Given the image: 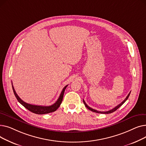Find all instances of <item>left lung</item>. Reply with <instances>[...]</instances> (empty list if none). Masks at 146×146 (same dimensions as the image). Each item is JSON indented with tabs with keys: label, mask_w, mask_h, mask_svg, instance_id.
Returning a JSON list of instances; mask_svg holds the SVG:
<instances>
[{
	"label": "left lung",
	"mask_w": 146,
	"mask_h": 146,
	"mask_svg": "<svg viewBox=\"0 0 146 146\" xmlns=\"http://www.w3.org/2000/svg\"><path fill=\"white\" fill-rule=\"evenodd\" d=\"M130 93H131V92H130L128 94V95H127V96L126 97V98L124 99V101H122L120 104H119L118 105H117V106L115 107L114 108H113V109H112V110H110V111H105V112L98 111H96V110H94V109H92V108H90V107H89V106L86 104V102H85V101H84V99L83 100V103H84V104H85V106L86 107V108H87L88 109H89V110L90 111H93V112H96V113H105V114H106V113H112V112H114V111H115L117 109H118V108H119V107H120L121 105H123V104L125 103V102L128 99V97H129V95H130Z\"/></svg>",
	"instance_id": "8db88e82"
}]
</instances>
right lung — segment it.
Here are the masks:
<instances>
[{
    "label": "right lung",
    "mask_w": 146,
    "mask_h": 146,
    "mask_svg": "<svg viewBox=\"0 0 146 146\" xmlns=\"http://www.w3.org/2000/svg\"><path fill=\"white\" fill-rule=\"evenodd\" d=\"M67 86L68 85H66L63 89L58 99H57V101L53 105H50V106H40V105H31L29 104H27V103L25 102L24 101H23L22 99L18 96V95L16 93V92H15V89H14L13 85H12V89H13L14 95H15V97L17 98V100L22 105L24 106L25 108L28 110L29 111L32 112L34 113H36V114H45V113H48L50 112H54L58 108V107L60 106L61 102H62V101H63L64 91Z\"/></svg>",
    "instance_id": "right-lung-1"
}]
</instances>
